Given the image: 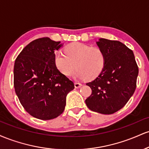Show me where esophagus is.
Instances as JSON below:
<instances>
[{
  "mask_svg": "<svg viewBox=\"0 0 149 149\" xmlns=\"http://www.w3.org/2000/svg\"><path fill=\"white\" fill-rule=\"evenodd\" d=\"M82 85H82L81 83H74V86H75V88H79L82 86Z\"/></svg>",
  "mask_w": 149,
  "mask_h": 149,
  "instance_id": "obj_1",
  "label": "esophagus"
}]
</instances>
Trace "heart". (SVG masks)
<instances>
[{"mask_svg": "<svg viewBox=\"0 0 149 149\" xmlns=\"http://www.w3.org/2000/svg\"><path fill=\"white\" fill-rule=\"evenodd\" d=\"M106 57L99 47L75 42L64 47V53L57 51L54 54V64L59 72L65 76H71L77 69L78 78L92 80L103 70Z\"/></svg>", "mask_w": 149, "mask_h": 149, "instance_id": "heart-1", "label": "heart"}]
</instances>
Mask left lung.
I'll return each instance as SVG.
<instances>
[{
	"mask_svg": "<svg viewBox=\"0 0 149 149\" xmlns=\"http://www.w3.org/2000/svg\"><path fill=\"white\" fill-rule=\"evenodd\" d=\"M97 44L104 53L105 65L96 78L86 83L92 94L85 104L92 111L112 114L134 94L139 69L132 50L122 42L100 38Z\"/></svg>",
	"mask_w": 149,
	"mask_h": 149,
	"instance_id": "obj_1",
	"label": "left lung"
}]
</instances>
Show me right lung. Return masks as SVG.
I'll list each match as a JSON object with an SVG mask.
<instances>
[{"label":"right lung","mask_w":149,"mask_h":149,"mask_svg":"<svg viewBox=\"0 0 149 149\" xmlns=\"http://www.w3.org/2000/svg\"><path fill=\"white\" fill-rule=\"evenodd\" d=\"M60 42L47 37L34 40L22 49L14 66V87L26 111L47 120L61 115L66 95L74 84L56 67L54 50Z\"/></svg>","instance_id":"obj_1"}]
</instances>
